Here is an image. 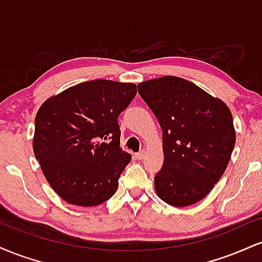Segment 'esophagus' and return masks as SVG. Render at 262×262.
Here are the masks:
<instances>
[{"label": "esophagus", "mask_w": 262, "mask_h": 262, "mask_svg": "<svg viewBox=\"0 0 262 262\" xmlns=\"http://www.w3.org/2000/svg\"><path fill=\"white\" fill-rule=\"evenodd\" d=\"M135 158H137L138 160H143V159L145 158V150H141V151L137 152V154H135Z\"/></svg>", "instance_id": "esophagus-1"}]
</instances>
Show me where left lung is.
I'll return each instance as SVG.
<instances>
[{
    "label": "left lung",
    "mask_w": 262,
    "mask_h": 262,
    "mask_svg": "<svg viewBox=\"0 0 262 262\" xmlns=\"http://www.w3.org/2000/svg\"><path fill=\"white\" fill-rule=\"evenodd\" d=\"M138 92L162 129L164 165L154 179L156 194L173 207L200 202L224 173L235 145L229 107L176 76L144 81Z\"/></svg>",
    "instance_id": "obj_1"
}]
</instances>
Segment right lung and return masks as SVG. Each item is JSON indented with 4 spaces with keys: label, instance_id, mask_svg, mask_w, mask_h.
<instances>
[{
    "label": "right lung",
    "instance_id": "add662e5",
    "mask_svg": "<svg viewBox=\"0 0 262 262\" xmlns=\"http://www.w3.org/2000/svg\"><path fill=\"white\" fill-rule=\"evenodd\" d=\"M134 83L93 80L48 98L35 116L33 151L45 179L68 203L93 207L116 193L132 156L119 148L118 116Z\"/></svg>",
    "mask_w": 262,
    "mask_h": 262
}]
</instances>
